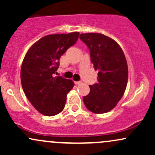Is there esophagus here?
<instances>
[{"label": "esophagus", "instance_id": "esophagus-1", "mask_svg": "<svg viewBox=\"0 0 155 155\" xmlns=\"http://www.w3.org/2000/svg\"><path fill=\"white\" fill-rule=\"evenodd\" d=\"M74 83H75V84H81V83H82V81H74Z\"/></svg>", "mask_w": 155, "mask_h": 155}]
</instances>
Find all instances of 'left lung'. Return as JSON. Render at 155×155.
Segmentation results:
<instances>
[{
	"mask_svg": "<svg viewBox=\"0 0 155 155\" xmlns=\"http://www.w3.org/2000/svg\"><path fill=\"white\" fill-rule=\"evenodd\" d=\"M80 39L90 49L91 62L98 71L97 83L90 85V91L83 101L89 111L104 114L111 111L120 101L128 79L127 60L120 46L101 33H82Z\"/></svg>",
	"mask_w": 155,
	"mask_h": 155,
	"instance_id": "left-lung-1",
	"label": "left lung"
}]
</instances>
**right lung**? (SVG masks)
<instances>
[{
    "label": "right lung",
    "instance_id": "add662e5",
    "mask_svg": "<svg viewBox=\"0 0 155 155\" xmlns=\"http://www.w3.org/2000/svg\"><path fill=\"white\" fill-rule=\"evenodd\" d=\"M79 32L48 35L39 39L26 53L21 67V83L26 97L45 116L63 110L67 94L74 87L72 80L54 74L60 57L79 38Z\"/></svg>",
    "mask_w": 155,
    "mask_h": 155
}]
</instances>
